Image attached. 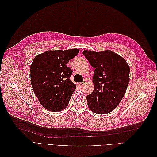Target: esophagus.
<instances>
[{
	"mask_svg": "<svg viewBox=\"0 0 157 157\" xmlns=\"http://www.w3.org/2000/svg\"><path fill=\"white\" fill-rule=\"evenodd\" d=\"M84 83H85V82H81V83H79V84H78V86H79L80 87H82V86H84Z\"/></svg>",
	"mask_w": 157,
	"mask_h": 157,
	"instance_id": "esophagus-1",
	"label": "esophagus"
}]
</instances>
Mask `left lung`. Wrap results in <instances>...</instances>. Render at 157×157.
<instances>
[{
  "label": "left lung",
  "instance_id": "left-lung-1",
  "mask_svg": "<svg viewBox=\"0 0 157 157\" xmlns=\"http://www.w3.org/2000/svg\"><path fill=\"white\" fill-rule=\"evenodd\" d=\"M82 54L95 69L93 92L86 99L89 109L107 114L121 101L130 82V67L121 56L111 50H84Z\"/></svg>",
  "mask_w": 157,
  "mask_h": 157
}]
</instances>
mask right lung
<instances>
[{
    "label": "right lung",
    "mask_w": 157,
    "mask_h": 157,
    "mask_svg": "<svg viewBox=\"0 0 157 157\" xmlns=\"http://www.w3.org/2000/svg\"><path fill=\"white\" fill-rule=\"evenodd\" d=\"M79 49L48 50L37 55L30 66L31 83L41 105L52 112L67 107L76 84L70 80L73 71L67 67Z\"/></svg>",
    "instance_id": "add662e5"
}]
</instances>
